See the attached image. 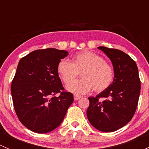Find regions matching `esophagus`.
<instances>
[{"label": "esophagus", "mask_w": 149, "mask_h": 149, "mask_svg": "<svg viewBox=\"0 0 149 149\" xmlns=\"http://www.w3.org/2000/svg\"><path fill=\"white\" fill-rule=\"evenodd\" d=\"M81 98V97H80V96H77V95H74V100L75 101H77V100H79V99Z\"/></svg>", "instance_id": "obj_1"}]
</instances>
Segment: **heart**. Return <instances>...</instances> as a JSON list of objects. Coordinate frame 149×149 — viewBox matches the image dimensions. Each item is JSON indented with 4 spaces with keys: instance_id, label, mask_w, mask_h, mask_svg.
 I'll list each match as a JSON object with an SVG mask.
<instances>
[{
    "instance_id": "b5f03b06",
    "label": "heart",
    "mask_w": 149,
    "mask_h": 149,
    "mask_svg": "<svg viewBox=\"0 0 149 149\" xmlns=\"http://www.w3.org/2000/svg\"><path fill=\"white\" fill-rule=\"evenodd\" d=\"M58 73L65 84H69L81 72L82 78L68 84V91L74 94H84L93 88L95 92H102L113 82L114 70L109 63L100 55L84 51L75 55L73 63L61 60L57 68Z\"/></svg>"
}]
</instances>
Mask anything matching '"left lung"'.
Here are the masks:
<instances>
[{"instance_id": "8db88e82", "label": "left lung", "mask_w": 149, "mask_h": 149, "mask_svg": "<svg viewBox=\"0 0 149 149\" xmlns=\"http://www.w3.org/2000/svg\"><path fill=\"white\" fill-rule=\"evenodd\" d=\"M112 61L115 77L110 86L88 97L89 123L97 130L113 132L131 120L139 103L141 81L136 62L123 51L99 47Z\"/></svg>"}]
</instances>
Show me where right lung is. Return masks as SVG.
<instances>
[{"label":"right lung","mask_w":149,"mask_h":149,"mask_svg":"<svg viewBox=\"0 0 149 149\" xmlns=\"http://www.w3.org/2000/svg\"><path fill=\"white\" fill-rule=\"evenodd\" d=\"M68 55L55 48L37 49L18 64L10 86L13 107L21 123L34 133H49L58 127L73 103V95L64 90L57 70Z\"/></svg>","instance_id":"add662e5"}]
</instances>
